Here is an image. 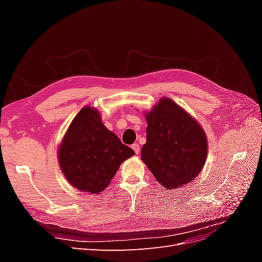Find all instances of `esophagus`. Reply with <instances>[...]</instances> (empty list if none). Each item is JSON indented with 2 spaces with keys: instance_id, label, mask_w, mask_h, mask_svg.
<instances>
[{
  "instance_id": "esophagus-1",
  "label": "esophagus",
  "mask_w": 262,
  "mask_h": 262,
  "mask_svg": "<svg viewBox=\"0 0 262 262\" xmlns=\"http://www.w3.org/2000/svg\"><path fill=\"white\" fill-rule=\"evenodd\" d=\"M131 147H132V149L134 150V152H136V154H139V152H140V145L138 143L132 144Z\"/></svg>"
}]
</instances>
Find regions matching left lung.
<instances>
[{"label":"left lung","mask_w":262,"mask_h":262,"mask_svg":"<svg viewBox=\"0 0 262 262\" xmlns=\"http://www.w3.org/2000/svg\"><path fill=\"white\" fill-rule=\"evenodd\" d=\"M146 143L142 161L167 189L189 184L201 171L208 142L201 126L169 98H163L146 114Z\"/></svg>","instance_id":"8db88e82"}]
</instances>
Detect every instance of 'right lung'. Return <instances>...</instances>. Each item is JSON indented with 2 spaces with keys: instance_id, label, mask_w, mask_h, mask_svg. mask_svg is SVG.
I'll list each match as a JSON object with an SVG mask.
<instances>
[{
  "instance_id": "add662e5",
  "label": "right lung",
  "mask_w": 262,
  "mask_h": 262,
  "mask_svg": "<svg viewBox=\"0 0 262 262\" xmlns=\"http://www.w3.org/2000/svg\"><path fill=\"white\" fill-rule=\"evenodd\" d=\"M134 155L131 147L102 124L96 109L84 107L73 119L59 148L61 169L71 185L99 193L123 161Z\"/></svg>"
}]
</instances>
